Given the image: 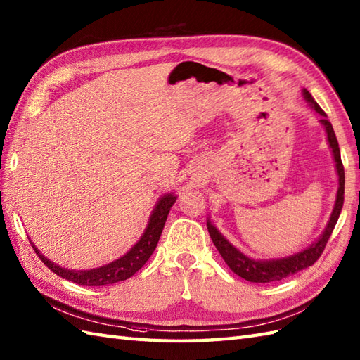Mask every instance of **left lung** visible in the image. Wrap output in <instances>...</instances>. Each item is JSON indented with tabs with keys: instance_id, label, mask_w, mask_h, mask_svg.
Here are the masks:
<instances>
[{
	"instance_id": "left-lung-1",
	"label": "left lung",
	"mask_w": 360,
	"mask_h": 360,
	"mask_svg": "<svg viewBox=\"0 0 360 360\" xmlns=\"http://www.w3.org/2000/svg\"><path fill=\"white\" fill-rule=\"evenodd\" d=\"M304 96L307 101L311 104L314 110L322 116L321 122L325 127V130H327L328 144L333 150L334 162H336V169H338V174H339V188H338L336 204H334L327 229H325L323 235L317 239L314 244H311L310 247L305 248L304 252H300L297 255H293L290 257H283V259H274V261H255V259H250L245 255H242L239 250L233 247L230 242L225 239L218 230H216V227H213L210 221H208L207 222L208 233H210L213 244L216 248H218V252L221 253L225 264L230 266L231 271H235L238 276H240L242 279H245L248 282L266 283V282L282 281L283 278H288V276H291V274H296L299 271L308 269V266H311L323 253L325 245H327L331 233H333L334 227H336L342 205H344L345 172H344V164H342V160H340V150H339V144H338V138H336V135H334L331 122L327 120V113H325L319 107V104L314 101L310 91L304 90Z\"/></svg>"
}]
</instances>
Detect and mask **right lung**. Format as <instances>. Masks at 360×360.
I'll return each mask as SVG.
<instances>
[{
    "label": "right lung",
    "mask_w": 360,
    "mask_h": 360,
    "mask_svg": "<svg viewBox=\"0 0 360 360\" xmlns=\"http://www.w3.org/2000/svg\"><path fill=\"white\" fill-rule=\"evenodd\" d=\"M176 200V196L174 195H165L160 199V202L156 204L155 210L150 216V221L147 229L144 231V235L141 236V239L136 242L133 248L127 255H124L122 257L116 259V261L110 262L108 265L99 266V269L94 270H67L61 269L56 264L50 262L47 257L41 255L35 245H32L35 253L41 261L44 262L47 269L52 270L55 274L61 276V278L78 283V285H86V287H101V285H108V283H115L120 281L129 279L130 276L135 274L142 265H144L148 257L152 256L155 252V248L158 245V240L161 238V233L164 229V224L167 221V216H169V212L172 205Z\"/></svg>",
    "instance_id": "1"
}]
</instances>
